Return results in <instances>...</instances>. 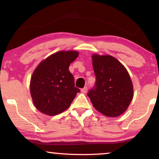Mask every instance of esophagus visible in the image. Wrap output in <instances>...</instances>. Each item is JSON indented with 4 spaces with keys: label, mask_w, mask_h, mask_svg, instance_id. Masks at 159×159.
Here are the masks:
<instances>
[{
    "label": "esophagus",
    "mask_w": 159,
    "mask_h": 159,
    "mask_svg": "<svg viewBox=\"0 0 159 159\" xmlns=\"http://www.w3.org/2000/svg\"><path fill=\"white\" fill-rule=\"evenodd\" d=\"M81 91L82 93H87V87H84V88L81 89Z\"/></svg>",
    "instance_id": "obj_1"
}]
</instances>
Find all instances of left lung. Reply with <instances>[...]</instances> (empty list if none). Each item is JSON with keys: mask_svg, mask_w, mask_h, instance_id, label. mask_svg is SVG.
<instances>
[{"mask_svg": "<svg viewBox=\"0 0 159 159\" xmlns=\"http://www.w3.org/2000/svg\"><path fill=\"white\" fill-rule=\"evenodd\" d=\"M92 60L96 83L87 96L98 111L116 117L126 111L134 96L129 72L111 55L93 54Z\"/></svg>", "mask_w": 159, "mask_h": 159, "instance_id": "1", "label": "left lung"}]
</instances>
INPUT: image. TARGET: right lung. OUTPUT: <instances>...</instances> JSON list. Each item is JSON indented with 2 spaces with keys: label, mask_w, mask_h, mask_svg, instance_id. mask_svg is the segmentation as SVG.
I'll list each match as a JSON object with an SVG mask.
<instances>
[{
  "label": "right lung",
  "mask_w": 159,
  "mask_h": 159,
  "mask_svg": "<svg viewBox=\"0 0 159 159\" xmlns=\"http://www.w3.org/2000/svg\"><path fill=\"white\" fill-rule=\"evenodd\" d=\"M78 56L76 51H61L52 54L38 65L30 79V95L40 112L54 116L63 112L80 92L75 87L69 67Z\"/></svg>",
  "instance_id": "1"
}]
</instances>
